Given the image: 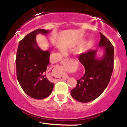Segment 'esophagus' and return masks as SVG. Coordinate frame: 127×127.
Instances as JSON below:
<instances>
[{
  "instance_id": "esophagus-1",
  "label": "esophagus",
  "mask_w": 127,
  "mask_h": 127,
  "mask_svg": "<svg viewBox=\"0 0 127 127\" xmlns=\"http://www.w3.org/2000/svg\"><path fill=\"white\" fill-rule=\"evenodd\" d=\"M72 62L71 60H70L69 59H64L61 62V64L63 65L64 67H67L70 66V64H72ZM68 77L67 75L64 76L63 78V79H67Z\"/></svg>"
}]
</instances>
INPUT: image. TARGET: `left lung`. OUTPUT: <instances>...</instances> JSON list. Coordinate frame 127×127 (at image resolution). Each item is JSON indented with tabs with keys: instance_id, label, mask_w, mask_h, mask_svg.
Segmentation results:
<instances>
[{
	"instance_id": "8db88e82",
	"label": "left lung",
	"mask_w": 127,
	"mask_h": 127,
	"mask_svg": "<svg viewBox=\"0 0 127 127\" xmlns=\"http://www.w3.org/2000/svg\"><path fill=\"white\" fill-rule=\"evenodd\" d=\"M99 46L104 47L105 53L101 59L95 58L97 50H90L78 56L85 67V74L77 81V85L71 90V95L81 103L95 100L105 90L110 81L114 65V48L101 33Z\"/></svg>"
}]
</instances>
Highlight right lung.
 Segmentation results:
<instances>
[{"mask_svg":"<svg viewBox=\"0 0 127 127\" xmlns=\"http://www.w3.org/2000/svg\"><path fill=\"white\" fill-rule=\"evenodd\" d=\"M49 31L38 29L30 32L19 42L16 56L17 77L26 94L37 100L45 98L51 94L54 83L46 76L49 63V51H43L37 46V33L46 34Z\"/></svg>","mask_w":127,"mask_h":127,"instance_id":"1","label":"right lung"}]
</instances>
